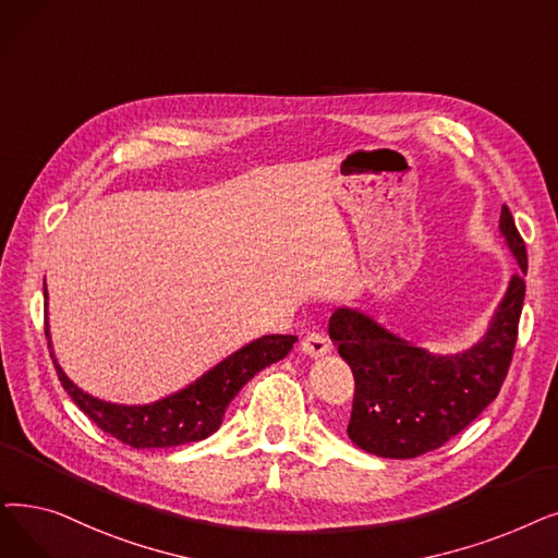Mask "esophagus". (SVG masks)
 <instances>
[{
	"label": "esophagus",
	"instance_id": "esophagus-1",
	"mask_svg": "<svg viewBox=\"0 0 558 558\" xmlns=\"http://www.w3.org/2000/svg\"><path fill=\"white\" fill-rule=\"evenodd\" d=\"M330 342L328 339L324 337V335H319V332H310V335H305L303 339H301V351L305 353V355H310V357H322V355H326V353H330Z\"/></svg>",
	"mask_w": 558,
	"mask_h": 558
}]
</instances>
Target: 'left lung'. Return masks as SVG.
I'll return each mask as SVG.
<instances>
[{"mask_svg":"<svg viewBox=\"0 0 558 558\" xmlns=\"http://www.w3.org/2000/svg\"><path fill=\"white\" fill-rule=\"evenodd\" d=\"M499 232L520 274L508 280L488 330L458 353H430L376 324L365 312L337 307L328 335L355 378L349 438L380 458H417L449 442L501 390L518 342L526 248L504 205Z\"/></svg>","mask_w":558,"mask_h":558,"instance_id":"8db88e82","label":"left lung"}]
</instances>
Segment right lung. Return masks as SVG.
Here are the masks:
<instances>
[{"instance_id":"obj_1","label":"right lung","mask_w":558,"mask_h":558,"mask_svg":"<svg viewBox=\"0 0 558 558\" xmlns=\"http://www.w3.org/2000/svg\"><path fill=\"white\" fill-rule=\"evenodd\" d=\"M45 332L47 347L52 349L50 330ZM294 342V335H264L228 355L198 380L182 387L180 392L145 405L109 403L98 397H90L65 376L54 357V351L52 360L63 390L80 405V410H84V415H88L105 433L134 449H163L198 442L214 430H219L226 408L239 395L241 387L264 367L282 360L292 351Z\"/></svg>"}]
</instances>
